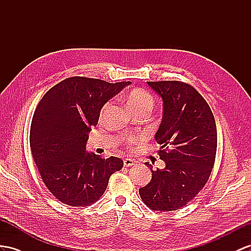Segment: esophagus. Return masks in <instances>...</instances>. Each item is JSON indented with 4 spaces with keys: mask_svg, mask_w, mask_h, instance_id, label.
<instances>
[{
    "mask_svg": "<svg viewBox=\"0 0 251 251\" xmlns=\"http://www.w3.org/2000/svg\"><path fill=\"white\" fill-rule=\"evenodd\" d=\"M134 164H136V161H134L133 159H130V158L124 159V166H126V168H129V166H132Z\"/></svg>",
    "mask_w": 251,
    "mask_h": 251,
    "instance_id": "esophagus-1",
    "label": "esophagus"
}]
</instances>
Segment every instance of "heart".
<instances>
[{
  "label": "heart",
  "instance_id": "heart-1",
  "mask_svg": "<svg viewBox=\"0 0 251 251\" xmlns=\"http://www.w3.org/2000/svg\"><path fill=\"white\" fill-rule=\"evenodd\" d=\"M124 100L127 108L129 109L132 113L144 110L151 111L153 108V105H155V100H153L152 95L149 91H146V90L141 88L130 90V91L125 95ZM109 105H110V102H107V104L102 106L100 110V117H102V115L106 113ZM142 139L143 138L141 136H130L125 139V143L126 145L131 147L134 144L139 143Z\"/></svg>",
  "mask_w": 251,
  "mask_h": 251
}]
</instances>
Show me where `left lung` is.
Returning a JSON list of instances; mask_svg holds the SVG:
<instances>
[{
	"instance_id": "8db88e82",
	"label": "left lung",
	"mask_w": 251,
	"mask_h": 251,
	"mask_svg": "<svg viewBox=\"0 0 251 251\" xmlns=\"http://www.w3.org/2000/svg\"><path fill=\"white\" fill-rule=\"evenodd\" d=\"M163 100V118L155 136L163 170H151V180L139 189L143 202L153 211L183 208L208 182L214 166L217 131L208 102L189 83L147 81Z\"/></svg>"
}]
</instances>
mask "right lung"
<instances>
[{
    "label": "right lung",
    "instance_id": "1",
    "mask_svg": "<svg viewBox=\"0 0 251 251\" xmlns=\"http://www.w3.org/2000/svg\"><path fill=\"white\" fill-rule=\"evenodd\" d=\"M129 83L69 77L38 104L30 124L31 155L46 187L62 203L93 204L105 193L110 176L123 168L118 157L87 152L86 143L101 107Z\"/></svg>",
    "mask_w": 251,
    "mask_h": 251
}]
</instances>
